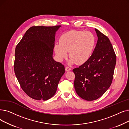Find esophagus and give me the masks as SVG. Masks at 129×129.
I'll list each match as a JSON object with an SVG mask.
<instances>
[{
	"label": "esophagus",
	"instance_id": "esophagus-1",
	"mask_svg": "<svg viewBox=\"0 0 129 129\" xmlns=\"http://www.w3.org/2000/svg\"><path fill=\"white\" fill-rule=\"evenodd\" d=\"M71 69L70 68H69V67H66L65 68V71H66V72H68V71H71Z\"/></svg>",
	"mask_w": 129,
	"mask_h": 129
}]
</instances>
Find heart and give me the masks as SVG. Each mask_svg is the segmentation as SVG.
I'll list each match as a JSON object with an SVG mask.
<instances>
[{"label":"heart","mask_w":129,"mask_h":129,"mask_svg":"<svg viewBox=\"0 0 129 129\" xmlns=\"http://www.w3.org/2000/svg\"><path fill=\"white\" fill-rule=\"evenodd\" d=\"M95 44V38L92 33L72 30L61 36L60 43L55 44L54 51L59 61L65 58L69 52L70 63L81 65L90 58Z\"/></svg>","instance_id":"1"}]
</instances>
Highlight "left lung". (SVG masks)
Returning a JSON list of instances; mask_svg holds the SVG:
<instances>
[{
  "mask_svg": "<svg viewBox=\"0 0 129 129\" xmlns=\"http://www.w3.org/2000/svg\"><path fill=\"white\" fill-rule=\"evenodd\" d=\"M98 42L89 59L73 70L74 87L77 95L86 101L99 99L108 90L112 82L116 55L109 38L95 29Z\"/></svg>",
  "mask_w": 129,
  "mask_h": 129,
  "instance_id": "left-lung-1",
  "label": "left lung"
}]
</instances>
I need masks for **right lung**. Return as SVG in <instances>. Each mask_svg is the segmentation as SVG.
<instances>
[{"label": "right lung", "instance_id": "right-lung-1", "mask_svg": "<svg viewBox=\"0 0 129 129\" xmlns=\"http://www.w3.org/2000/svg\"><path fill=\"white\" fill-rule=\"evenodd\" d=\"M60 25L33 26L16 47L14 69L24 92L36 100L54 96L65 68L53 58L55 35Z\"/></svg>", "mask_w": 129, "mask_h": 129}]
</instances>
